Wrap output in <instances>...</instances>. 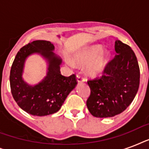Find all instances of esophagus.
I'll return each instance as SVG.
<instances>
[{
    "mask_svg": "<svg viewBox=\"0 0 149 149\" xmlns=\"http://www.w3.org/2000/svg\"><path fill=\"white\" fill-rule=\"evenodd\" d=\"M77 82H78V83H82V82L85 81V79H84V77L79 74L77 75Z\"/></svg>",
    "mask_w": 149,
    "mask_h": 149,
    "instance_id": "esophagus-1",
    "label": "esophagus"
}]
</instances>
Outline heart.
I'll return each instance as SVG.
<instances>
[{"instance_id": "obj_1", "label": "heart", "mask_w": 149, "mask_h": 149, "mask_svg": "<svg viewBox=\"0 0 149 149\" xmlns=\"http://www.w3.org/2000/svg\"><path fill=\"white\" fill-rule=\"evenodd\" d=\"M109 55L110 53L108 51H102L100 45H94L77 54L74 59L77 63L81 65H86L91 62L87 69L88 73L92 76H97L104 70L108 60ZM67 63L70 65H72V63L70 61Z\"/></svg>"}]
</instances>
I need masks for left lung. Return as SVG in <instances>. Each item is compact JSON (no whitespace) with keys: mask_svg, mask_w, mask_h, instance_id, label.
Segmentation results:
<instances>
[{"mask_svg":"<svg viewBox=\"0 0 149 149\" xmlns=\"http://www.w3.org/2000/svg\"><path fill=\"white\" fill-rule=\"evenodd\" d=\"M117 52L104 66L101 77L87 81L91 95L89 111L96 118H111L122 113L139 91L140 70L137 57L129 45L115 42Z\"/></svg>","mask_w":149,"mask_h":149,"instance_id":"1","label":"left lung"}]
</instances>
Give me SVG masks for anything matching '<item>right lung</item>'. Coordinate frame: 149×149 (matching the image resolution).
<instances>
[{
	"mask_svg": "<svg viewBox=\"0 0 149 149\" xmlns=\"http://www.w3.org/2000/svg\"><path fill=\"white\" fill-rule=\"evenodd\" d=\"M54 45L49 41L36 40L17 52L10 72L12 96L21 108L35 116L54 113L61 108L69 93L77 84L76 75L64 77L60 72L62 60L55 55ZM39 53L48 60L47 76L36 86H29L22 79L24 61L29 54Z\"/></svg>",
	"mask_w": 149,
	"mask_h": 149,
	"instance_id": "add662e5",
	"label": "right lung"
}]
</instances>
